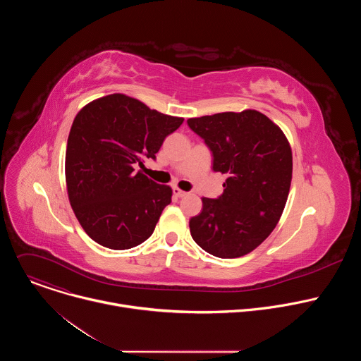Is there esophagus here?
Wrapping results in <instances>:
<instances>
[{
  "label": "esophagus",
  "instance_id": "obj_1",
  "mask_svg": "<svg viewBox=\"0 0 361 361\" xmlns=\"http://www.w3.org/2000/svg\"><path fill=\"white\" fill-rule=\"evenodd\" d=\"M173 194H174L177 198H183V197H185V195H187V192H185V191H183V190L177 188V187H174V188H173Z\"/></svg>",
  "mask_w": 361,
  "mask_h": 361
}]
</instances>
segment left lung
Wrapping results in <instances>:
<instances>
[{"mask_svg": "<svg viewBox=\"0 0 361 361\" xmlns=\"http://www.w3.org/2000/svg\"><path fill=\"white\" fill-rule=\"evenodd\" d=\"M187 124L210 148L213 170L228 176L220 197H202L201 213L190 220L191 237L220 259L245 255L283 214L293 174L290 144L279 126L255 110L188 118Z\"/></svg>", "mask_w": 361, "mask_h": 361, "instance_id": "8db88e82", "label": "left lung"}]
</instances>
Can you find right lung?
I'll list each match as a JSON object with an SVG mask.
<instances>
[{
  "mask_svg": "<svg viewBox=\"0 0 361 361\" xmlns=\"http://www.w3.org/2000/svg\"><path fill=\"white\" fill-rule=\"evenodd\" d=\"M183 121L124 94L94 99L75 116L66 152L67 191L77 220L95 243L127 250L152 234L173 190L135 169L145 159L156 160Z\"/></svg>",
  "mask_w": 361,
  "mask_h": 361,
  "instance_id": "add662e5",
  "label": "right lung"
}]
</instances>
